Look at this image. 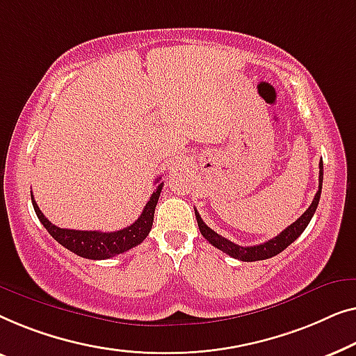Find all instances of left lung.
Here are the masks:
<instances>
[{
	"mask_svg": "<svg viewBox=\"0 0 356 356\" xmlns=\"http://www.w3.org/2000/svg\"><path fill=\"white\" fill-rule=\"evenodd\" d=\"M321 188H323V159H321V163H319L318 192H316V195H314V198H313L312 204H309V208L302 214V216L297 219V221H295L293 224H290L287 229H284L282 232L276 235V237L268 240V242H264V243L253 245V247H242V245L230 242V240L224 238L222 235L214 232L213 229H209L207 224L203 222V219L198 214L197 209H195V216H197L200 232H202L203 237L207 238L208 242L213 245V247H216V248L221 250V252L227 253L229 257H232L235 259H240V261H259V259H268V258L276 257V254H279L280 252H284V250L287 248L290 243L295 242V240L300 237V234H302L303 230L307 229L309 221H312L314 211H316L319 198H321Z\"/></svg>",
	"mask_w": 356,
	"mask_h": 356,
	"instance_id": "obj_1",
	"label": "left lung"
}]
</instances>
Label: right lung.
Wrapping results in <instances>:
<instances>
[{"instance_id":"1","label":"right lung","mask_w":356,"mask_h":356,"mask_svg":"<svg viewBox=\"0 0 356 356\" xmlns=\"http://www.w3.org/2000/svg\"><path fill=\"white\" fill-rule=\"evenodd\" d=\"M161 179V177H159ZM158 182V179H156ZM163 182L158 184V187L154 188V192L149 197L148 203L145 204L142 214H140L137 221L130 224L129 227H124L116 232H102V230H74V229H61L51 224L44 218V214L40 211L38 204L35 203L33 195L32 204L35 213L40 219V222L43 224L44 229L48 230L49 235L56 240L58 243H61L64 248L71 250L72 253L79 254L82 258L88 259H108L121 254L127 250L137 247L138 243H142L147 235L149 234L153 226V218H154V208H156L158 198L161 195Z\"/></svg>"}]
</instances>
